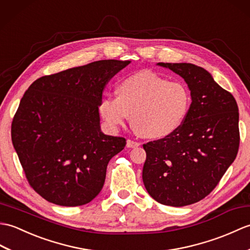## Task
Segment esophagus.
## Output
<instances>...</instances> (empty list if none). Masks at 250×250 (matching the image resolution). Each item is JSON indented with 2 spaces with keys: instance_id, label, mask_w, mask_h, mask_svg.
Returning a JSON list of instances; mask_svg holds the SVG:
<instances>
[{
  "instance_id": "34e87169",
  "label": "esophagus",
  "mask_w": 250,
  "mask_h": 250,
  "mask_svg": "<svg viewBox=\"0 0 250 250\" xmlns=\"http://www.w3.org/2000/svg\"><path fill=\"white\" fill-rule=\"evenodd\" d=\"M140 146L139 142H136V141H132V140H127V143H126V146L129 147V148H135V147H138Z\"/></svg>"
}]
</instances>
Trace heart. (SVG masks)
<instances>
[{"instance_id":"b5f03b06","label":"heart","mask_w":250,"mask_h":250,"mask_svg":"<svg viewBox=\"0 0 250 250\" xmlns=\"http://www.w3.org/2000/svg\"><path fill=\"white\" fill-rule=\"evenodd\" d=\"M189 104L190 93L184 83L144 70L119 82L116 97H103L98 109L110 128L123 125L130 115L138 134L158 139L179 129Z\"/></svg>"}]
</instances>
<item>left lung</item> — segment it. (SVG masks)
Listing matches in <instances>:
<instances>
[{
    "instance_id": "1",
    "label": "left lung",
    "mask_w": 250,
    "mask_h": 250,
    "mask_svg": "<svg viewBox=\"0 0 250 250\" xmlns=\"http://www.w3.org/2000/svg\"><path fill=\"white\" fill-rule=\"evenodd\" d=\"M157 65L185 80L191 104L179 129L143 144L142 180L154 200L185 207L210 193L234 162L240 146L238 107L204 68L190 63Z\"/></svg>"
}]
</instances>
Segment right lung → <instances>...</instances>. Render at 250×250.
<instances>
[{"instance_id":"1","label":"right lung","mask_w":250,"mask_h":250,"mask_svg":"<svg viewBox=\"0 0 250 250\" xmlns=\"http://www.w3.org/2000/svg\"><path fill=\"white\" fill-rule=\"evenodd\" d=\"M130 61L102 60L41 77L21 98L12 141L31 187L62 207L91 202L109 160L126 146L104 135L98 107L108 81Z\"/></svg>"}]
</instances>
